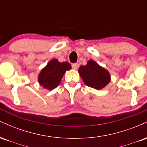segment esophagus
<instances>
[{
    "instance_id": "obj_1",
    "label": "esophagus",
    "mask_w": 147,
    "mask_h": 147,
    "mask_svg": "<svg viewBox=\"0 0 147 147\" xmlns=\"http://www.w3.org/2000/svg\"><path fill=\"white\" fill-rule=\"evenodd\" d=\"M79 63H73L72 65V68H73L74 70H77V69L79 68Z\"/></svg>"
}]
</instances>
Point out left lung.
<instances>
[{
	"label": "left lung",
	"instance_id": "left-lung-1",
	"mask_svg": "<svg viewBox=\"0 0 147 147\" xmlns=\"http://www.w3.org/2000/svg\"><path fill=\"white\" fill-rule=\"evenodd\" d=\"M78 72L86 85L97 90L104 88L111 82L109 72L93 60H89L86 65H81Z\"/></svg>",
	"mask_w": 147,
	"mask_h": 147
}]
</instances>
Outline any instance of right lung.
Returning a JSON list of instances; mask_svg holds the SVG:
<instances>
[{
    "instance_id": "right-lung-1",
    "label": "right lung",
    "mask_w": 147,
    "mask_h": 147,
    "mask_svg": "<svg viewBox=\"0 0 147 147\" xmlns=\"http://www.w3.org/2000/svg\"><path fill=\"white\" fill-rule=\"evenodd\" d=\"M71 69V65L68 62L59 61L56 59L50 60L38 74V81L40 86L52 90L59 86L67 70Z\"/></svg>"
}]
</instances>
